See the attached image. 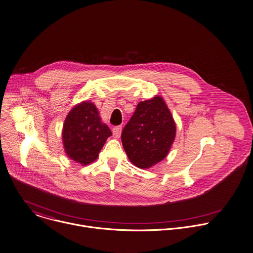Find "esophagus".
Instances as JSON below:
<instances>
[{
    "instance_id": "esophagus-1",
    "label": "esophagus",
    "mask_w": 253,
    "mask_h": 253,
    "mask_svg": "<svg viewBox=\"0 0 253 253\" xmlns=\"http://www.w3.org/2000/svg\"><path fill=\"white\" fill-rule=\"evenodd\" d=\"M121 132H122V126H117V127H114L113 130H112V133H113V136L115 138H119L120 135H121Z\"/></svg>"
}]
</instances>
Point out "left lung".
Listing matches in <instances>:
<instances>
[{
	"mask_svg": "<svg viewBox=\"0 0 253 253\" xmlns=\"http://www.w3.org/2000/svg\"><path fill=\"white\" fill-rule=\"evenodd\" d=\"M176 136V123L164 99L156 95L138 103L122 131V144L130 162L148 169L169 153Z\"/></svg>",
	"mask_w": 253,
	"mask_h": 253,
	"instance_id": "8db88e82",
	"label": "left lung"
}]
</instances>
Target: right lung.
I'll return each instance as SVG.
<instances>
[{
    "label": "right lung",
    "mask_w": 253,
    "mask_h": 253,
    "mask_svg": "<svg viewBox=\"0 0 253 253\" xmlns=\"http://www.w3.org/2000/svg\"><path fill=\"white\" fill-rule=\"evenodd\" d=\"M111 130L99 115L94 103L83 101L72 108L62 129V141L66 155L83 166L94 162Z\"/></svg>",
    "instance_id": "1"
}]
</instances>
